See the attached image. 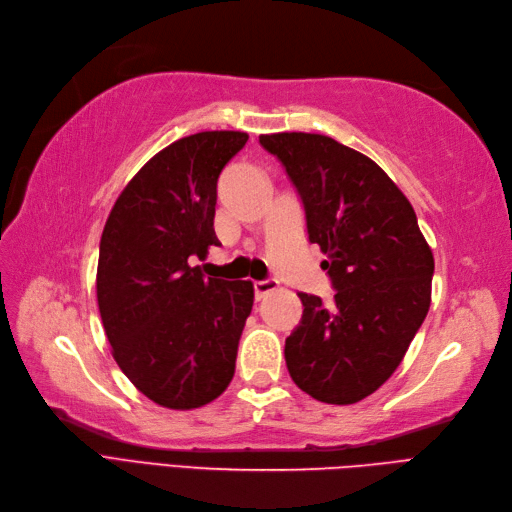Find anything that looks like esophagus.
Listing matches in <instances>:
<instances>
[{
  "label": "esophagus",
  "instance_id": "esophagus-1",
  "mask_svg": "<svg viewBox=\"0 0 512 512\" xmlns=\"http://www.w3.org/2000/svg\"><path fill=\"white\" fill-rule=\"evenodd\" d=\"M253 287H255V298H257V300H261V298H266L268 293H272V291H276V289H278V280H276V278L257 280V283H255Z\"/></svg>",
  "mask_w": 512,
  "mask_h": 512
}]
</instances>
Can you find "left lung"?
Segmentation results:
<instances>
[{"instance_id":"8db88e82","label":"left lung","mask_w":512,"mask_h":512,"mask_svg":"<svg viewBox=\"0 0 512 512\" xmlns=\"http://www.w3.org/2000/svg\"><path fill=\"white\" fill-rule=\"evenodd\" d=\"M319 244L332 302L298 293L304 312L285 340L293 383L325 404L368 398L400 366L430 310L434 255L406 195L376 163L321 134H270Z\"/></svg>"}]
</instances>
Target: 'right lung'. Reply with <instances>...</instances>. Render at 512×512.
<instances>
[{"label": "right lung", "mask_w": 512, "mask_h": 512, "mask_svg": "<svg viewBox=\"0 0 512 512\" xmlns=\"http://www.w3.org/2000/svg\"><path fill=\"white\" fill-rule=\"evenodd\" d=\"M249 136L202 131L159 151L106 221L97 304L112 355L148 400L200 408L227 389L253 308L251 280L206 278L191 259L217 246V180Z\"/></svg>", "instance_id": "right-lung-1"}]
</instances>
